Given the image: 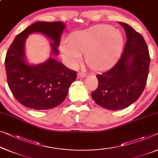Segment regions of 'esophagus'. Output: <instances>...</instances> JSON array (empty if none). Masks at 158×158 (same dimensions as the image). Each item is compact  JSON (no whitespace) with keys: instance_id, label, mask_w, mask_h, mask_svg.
<instances>
[{"instance_id":"esophagus-1","label":"esophagus","mask_w":158,"mask_h":158,"mask_svg":"<svg viewBox=\"0 0 158 158\" xmlns=\"http://www.w3.org/2000/svg\"><path fill=\"white\" fill-rule=\"evenodd\" d=\"M77 75H78L79 78H84V77H86V75L83 72H79Z\"/></svg>"}]
</instances>
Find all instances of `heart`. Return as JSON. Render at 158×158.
Instances as JSON below:
<instances>
[{"instance_id":"obj_1","label":"heart","mask_w":158,"mask_h":158,"mask_svg":"<svg viewBox=\"0 0 158 158\" xmlns=\"http://www.w3.org/2000/svg\"><path fill=\"white\" fill-rule=\"evenodd\" d=\"M70 44L62 47V56L75 67L85 54L86 62L94 71L111 67L121 55L123 47V35L109 25H99L72 36Z\"/></svg>"}]
</instances>
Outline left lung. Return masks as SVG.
I'll use <instances>...</instances> for the list:
<instances>
[{"label":"left lung","instance_id":"8db88e82","mask_svg":"<svg viewBox=\"0 0 158 158\" xmlns=\"http://www.w3.org/2000/svg\"><path fill=\"white\" fill-rule=\"evenodd\" d=\"M118 23L127 37L123 54L111 69L96 75L98 85L91 93L96 104L112 110L125 109L138 99L146 85L150 61L142 35L126 23Z\"/></svg>","mask_w":158,"mask_h":158}]
</instances>
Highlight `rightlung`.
<instances>
[{
    "instance_id": "right-lung-1",
    "label": "right lung",
    "mask_w": 158,
    "mask_h": 158,
    "mask_svg": "<svg viewBox=\"0 0 158 158\" xmlns=\"http://www.w3.org/2000/svg\"><path fill=\"white\" fill-rule=\"evenodd\" d=\"M65 27L62 22H37L18 34L7 52L5 66L9 88L24 106L48 110L57 106L67 97L69 88L77 79V72L50 57L42 64L30 65L25 60V42L28 35L40 32L50 42L52 53L59 55L57 48Z\"/></svg>"
}]
</instances>
